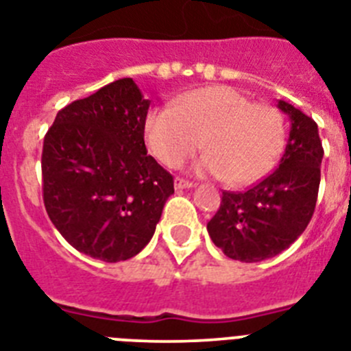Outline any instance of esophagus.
Listing matches in <instances>:
<instances>
[{
    "label": "esophagus",
    "instance_id": "obj_1",
    "mask_svg": "<svg viewBox=\"0 0 351 351\" xmlns=\"http://www.w3.org/2000/svg\"><path fill=\"white\" fill-rule=\"evenodd\" d=\"M173 184H176V190H184V188H193L195 184L188 179H182V178H176L173 179Z\"/></svg>",
    "mask_w": 351,
    "mask_h": 351
}]
</instances>
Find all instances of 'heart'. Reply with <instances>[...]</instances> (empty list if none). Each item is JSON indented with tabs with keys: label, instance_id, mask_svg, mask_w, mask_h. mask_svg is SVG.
Wrapping results in <instances>:
<instances>
[{
	"label": "heart",
	"instance_id": "1",
	"mask_svg": "<svg viewBox=\"0 0 351 351\" xmlns=\"http://www.w3.org/2000/svg\"><path fill=\"white\" fill-rule=\"evenodd\" d=\"M202 173H215L230 186L261 179L286 142L282 113L256 104L230 86H206L182 95L176 108H158L145 122V142L167 167H179L200 147Z\"/></svg>",
	"mask_w": 351,
	"mask_h": 351
}]
</instances>
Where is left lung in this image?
<instances>
[{"instance_id":"left-lung-1","label":"left lung","mask_w":351,"mask_h":351,"mask_svg":"<svg viewBox=\"0 0 351 351\" xmlns=\"http://www.w3.org/2000/svg\"><path fill=\"white\" fill-rule=\"evenodd\" d=\"M277 106L291 122L278 167L247 191H223L208 221L213 243L236 261L257 263L286 250L316 208L323 160L318 124L286 101Z\"/></svg>"}]
</instances>
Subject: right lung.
Listing matches in <instances>:
<instances>
[{
	"label": "right lung",
	"instance_id": "1",
	"mask_svg": "<svg viewBox=\"0 0 351 351\" xmlns=\"http://www.w3.org/2000/svg\"><path fill=\"white\" fill-rule=\"evenodd\" d=\"M149 104L122 77L60 110L44 138L47 215L76 250L99 261L136 256L173 193V178L143 142Z\"/></svg>",
	"mask_w": 351,
	"mask_h": 351
}]
</instances>
